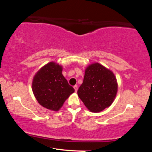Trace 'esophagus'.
<instances>
[{
  "mask_svg": "<svg viewBox=\"0 0 152 152\" xmlns=\"http://www.w3.org/2000/svg\"><path fill=\"white\" fill-rule=\"evenodd\" d=\"M74 90H75V92H77V91H78V86L77 85H75L74 86Z\"/></svg>",
  "mask_w": 152,
  "mask_h": 152,
  "instance_id": "1",
  "label": "esophagus"
}]
</instances>
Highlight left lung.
Masks as SVG:
<instances>
[{"instance_id":"obj_1","label":"left lung","mask_w":152,"mask_h":152,"mask_svg":"<svg viewBox=\"0 0 152 152\" xmlns=\"http://www.w3.org/2000/svg\"><path fill=\"white\" fill-rule=\"evenodd\" d=\"M118 84L114 73L99 63H93L85 69L84 80L78 95L90 111L99 113L114 101Z\"/></svg>"}]
</instances>
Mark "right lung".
Returning <instances> with one entry per match:
<instances>
[{
  "instance_id": "1",
  "label": "right lung",
  "mask_w": 152,
  "mask_h": 152,
  "mask_svg": "<svg viewBox=\"0 0 152 152\" xmlns=\"http://www.w3.org/2000/svg\"><path fill=\"white\" fill-rule=\"evenodd\" d=\"M62 70L60 64L51 61L37 72L32 81V91L37 102L53 111H58L74 92L61 73Z\"/></svg>"
}]
</instances>
